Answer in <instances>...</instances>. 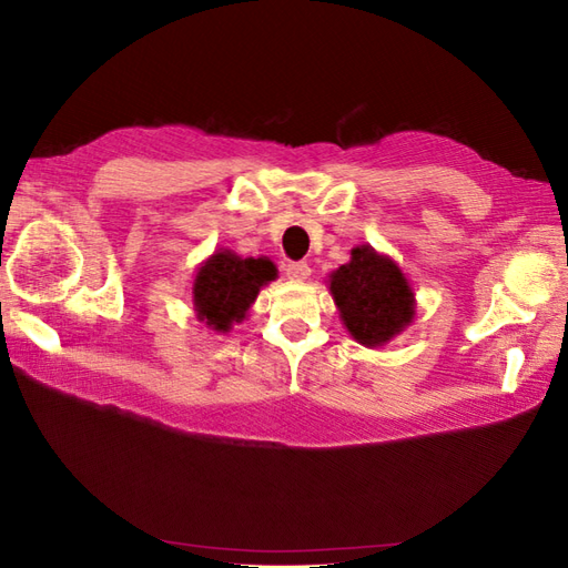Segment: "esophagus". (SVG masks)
<instances>
[{
    "mask_svg": "<svg viewBox=\"0 0 568 568\" xmlns=\"http://www.w3.org/2000/svg\"><path fill=\"white\" fill-rule=\"evenodd\" d=\"M284 272H286V277H288V280L303 282V280L311 277V265H307L305 261H291V263H286Z\"/></svg>",
    "mask_w": 568,
    "mask_h": 568,
    "instance_id": "1",
    "label": "esophagus"
}]
</instances>
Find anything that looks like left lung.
<instances>
[{
    "label": "left lung",
    "mask_w": 568,
    "mask_h": 568,
    "mask_svg": "<svg viewBox=\"0 0 568 568\" xmlns=\"http://www.w3.org/2000/svg\"><path fill=\"white\" fill-rule=\"evenodd\" d=\"M332 296L351 336L363 346H382L415 315V296L400 267L369 246H357L351 263L332 274Z\"/></svg>",
    "instance_id": "1"
}]
</instances>
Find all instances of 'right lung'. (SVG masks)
I'll return each instance as SVG.
<instances>
[{
	"mask_svg": "<svg viewBox=\"0 0 568 568\" xmlns=\"http://www.w3.org/2000/svg\"><path fill=\"white\" fill-rule=\"evenodd\" d=\"M277 277L267 257H239L230 251L205 261L194 280V305L199 317L217 332H230L242 322L263 284Z\"/></svg>",
	"mask_w": 568,
	"mask_h": 568,
	"instance_id": "obj_1",
	"label": "right lung"
}]
</instances>
